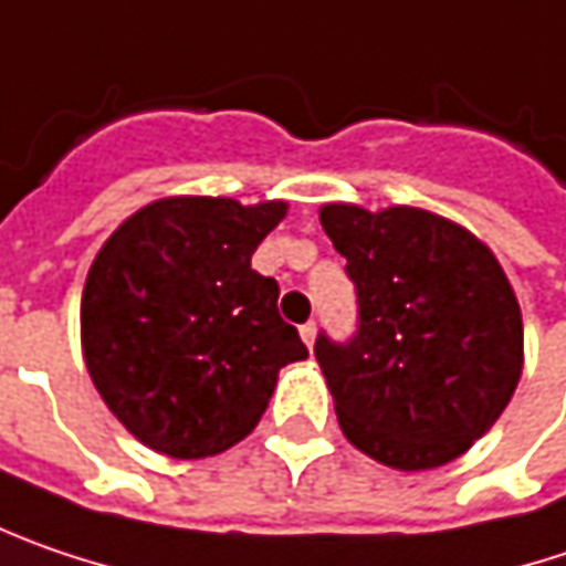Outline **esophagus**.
I'll use <instances>...</instances> for the list:
<instances>
[{"label": "esophagus", "mask_w": 566, "mask_h": 566, "mask_svg": "<svg viewBox=\"0 0 566 566\" xmlns=\"http://www.w3.org/2000/svg\"><path fill=\"white\" fill-rule=\"evenodd\" d=\"M301 339H304V343H307V349H314L316 323H304V326H301Z\"/></svg>", "instance_id": "34e87169"}]
</instances>
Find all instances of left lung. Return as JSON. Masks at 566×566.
<instances>
[{"label": "left lung", "mask_w": 566, "mask_h": 566, "mask_svg": "<svg viewBox=\"0 0 566 566\" xmlns=\"http://www.w3.org/2000/svg\"><path fill=\"white\" fill-rule=\"evenodd\" d=\"M319 223L358 291V333L314 346L339 429L397 471L461 458L522 378V311L503 265L468 227L394 205H323Z\"/></svg>", "instance_id": "obj_1"}]
</instances>
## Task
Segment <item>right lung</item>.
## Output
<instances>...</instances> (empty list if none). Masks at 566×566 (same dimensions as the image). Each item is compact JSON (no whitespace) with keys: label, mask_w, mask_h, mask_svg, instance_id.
I'll use <instances>...</instances> for the list:
<instances>
[{"label":"right lung","mask_w":566,"mask_h":566,"mask_svg":"<svg viewBox=\"0 0 566 566\" xmlns=\"http://www.w3.org/2000/svg\"><path fill=\"white\" fill-rule=\"evenodd\" d=\"M287 201L172 195L134 211L85 275L88 378L147 449L195 461L243 442L279 371L307 358L279 316V282L252 269Z\"/></svg>","instance_id":"add662e5"}]
</instances>
